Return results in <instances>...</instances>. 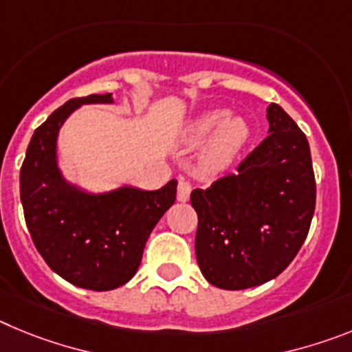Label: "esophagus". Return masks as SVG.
Here are the masks:
<instances>
[{"label":"esophagus","instance_id":"esophagus-1","mask_svg":"<svg viewBox=\"0 0 352 352\" xmlns=\"http://www.w3.org/2000/svg\"><path fill=\"white\" fill-rule=\"evenodd\" d=\"M192 192V185L186 179H179L178 183V201L179 203H186L188 197H190Z\"/></svg>","mask_w":352,"mask_h":352}]
</instances>
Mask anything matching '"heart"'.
Returning <instances> with one entry per match:
<instances>
[{"label":"heart","mask_w":352,"mask_h":352,"mask_svg":"<svg viewBox=\"0 0 352 352\" xmlns=\"http://www.w3.org/2000/svg\"><path fill=\"white\" fill-rule=\"evenodd\" d=\"M250 126L243 118H227V111L214 109L199 114L185 126L182 142L188 148H197L209 138L210 141L201 157V167L206 173H219L234 160L236 155L247 144Z\"/></svg>","instance_id":"obj_1"}]
</instances>
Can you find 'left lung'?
<instances>
[{
    "label": "left lung",
    "instance_id": "left-lung-1",
    "mask_svg": "<svg viewBox=\"0 0 352 352\" xmlns=\"http://www.w3.org/2000/svg\"><path fill=\"white\" fill-rule=\"evenodd\" d=\"M266 118L270 135L236 173L190 194L199 268L227 291L280 275L300 252L316 210L309 141L280 105H270Z\"/></svg>",
    "mask_w": 352,
    "mask_h": 352
}]
</instances>
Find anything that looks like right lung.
<instances>
[{
  "instance_id": "add662e5",
  "label": "right lung",
  "mask_w": 352,
  "mask_h": 352,
  "mask_svg": "<svg viewBox=\"0 0 352 352\" xmlns=\"http://www.w3.org/2000/svg\"><path fill=\"white\" fill-rule=\"evenodd\" d=\"M111 93L72 98L35 130L21 167L28 231L49 268L70 284L111 291L135 275L162 214L176 201V179L158 190L121 186L88 194L65 182L56 162L61 125L82 104H111Z\"/></svg>"
}]
</instances>
